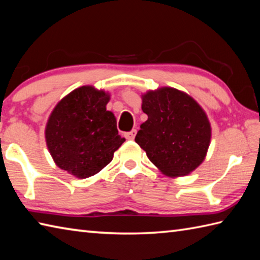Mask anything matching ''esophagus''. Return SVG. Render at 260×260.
<instances>
[{"label": "esophagus", "instance_id": "34e87169", "mask_svg": "<svg viewBox=\"0 0 260 260\" xmlns=\"http://www.w3.org/2000/svg\"><path fill=\"white\" fill-rule=\"evenodd\" d=\"M136 129H133V131H131V132H128V133H126L125 134V136H126V139L127 140H134L135 139V135H136Z\"/></svg>", "mask_w": 260, "mask_h": 260}]
</instances>
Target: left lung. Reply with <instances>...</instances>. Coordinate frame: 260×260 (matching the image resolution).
Wrapping results in <instances>:
<instances>
[{"instance_id":"obj_1","label":"left lung","mask_w":260,"mask_h":260,"mask_svg":"<svg viewBox=\"0 0 260 260\" xmlns=\"http://www.w3.org/2000/svg\"><path fill=\"white\" fill-rule=\"evenodd\" d=\"M147 120L135 142L162 174L181 177L204 161L211 143L206 113L190 95L175 88H160L142 95Z\"/></svg>"}]
</instances>
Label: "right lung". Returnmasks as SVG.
<instances>
[{
    "label": "right lung",
    "instance_id": "right-lung-1",
    "mask_svg": "<svg viewBox=\"0 0 260 260\" xmlns=\"http://www.w3.org/2000/svg\"><path fill=\"white\" fill-rule=\"evenodd\" d=\"M109 99L104 90L84 85L65 95L50 114L46 144L56 166L70 175L84 179L98 174L125 142L106 108Z\"/></svg>",
    "mask_w": 260,
    "mask_h": 260
}]
</instances>
